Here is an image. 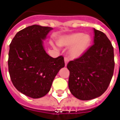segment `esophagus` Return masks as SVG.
<instances>
[{"mask_svg": "<svg viewBox=\"0 0 120 120\" xmlns=\"http://www.w3.org/2000/svg\"><path fill=\"white\" fill-rule=\"evenodd\" d=\"M64 60H65V66H67V64H68V62H69V59H68V57L65 56V58H64Z\"/></svg>", "mask_w": 120, "mask_h": 120, "instance_id": "34e87169", "label": "esophagus"}]
</instances>
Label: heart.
Wrapping results in <instances>:
<instances>
[{
	"instance_id": "b5f03b06",
	"label": "heart",
	"mask_w": 120,
	"mask_h": 120,
	"mask_svg": "<svg viewBox=\"0 0 120 120\" xmlns=\"http://www.w3.org/2000/svg\"><path fill=\"white\" fill-rule=\"evenodd\" d=\"M91 43V37L89 35L83 34L81 32H76L65 35L59 39L58 45L60 46L70 47V53L73 58L82 56L89 47Z\"/></svg>"
}]
</instances>
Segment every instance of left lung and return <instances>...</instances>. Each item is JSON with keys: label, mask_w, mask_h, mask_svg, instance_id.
<instances>
[{"label": "left lung", "mask_w": 120, "mask_h": 120, "mask_svg": "<svg viewBox=\"0 0 120 120\" xmlns=\"http://www.w3.org/2000/svg\"><path fill=\"white\" fill-rule=\"evenodd\" d=\"M94 44L82 56L70 61L68 87L81 100L100 97L106 91L113 75V47L104 33L94 29Z\"/></svg>", "instance_id": "obj_1"}]
</instances>
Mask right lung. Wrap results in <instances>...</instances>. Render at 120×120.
<instances>
[{"instance_id": "obj_1", "label": "right lung", "mask_w": 120, "mask_h": 120, "mask_svg": "<svg viewBox=\"0 0 120 120\" xmlns=\"http://www.w3.org/2000/svg\"><path fill=\"white\" fill-rule=\"evenodd\" d=\"M52 27L34 25L22 29L10 44L8 66L16 89L27 97L39 98L49 93L55 77L65 67L64 58L49 56L43 40Z\"/></svg>"}]
</instances>
